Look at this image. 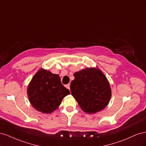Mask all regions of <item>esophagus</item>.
Returning <instances> with one entry per match:
<instances>
[{
	"instance_id": "esophagus-1",
	"label": "esophagus",
	"mask_w": 146,
	"mask_h": 146,
	"mask_svg": "<svg viewBox=\"0 0 146 146\" xmlns=\"http://www.w3.org/2000/svg\"><path fill=\"white\" fill-rule=\"evenodd\" d=\"M70 84H67V85H66V87L68 89V90H70Z\"/></svg>"
}]
</instances>
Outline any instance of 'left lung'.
I'll return each mask as SVG.
<instances>
[{
  "label": "left lung",
  "instance_id": "1",
  "mask_svg": "<svg viewBox=\"0 0 146 146\" xmlns=\"http://www.w3.org/2000/svg\"><path fill=\"white\" fill-rule=\"evenodd\" d=\"M73 75L70 90L81 109L89 114L104 109L110 100L111 92L110 84L101 70L87 68Z\"/></svg>",
  "mask_w": 146,
  "mask_h": 146
}]
</instances>
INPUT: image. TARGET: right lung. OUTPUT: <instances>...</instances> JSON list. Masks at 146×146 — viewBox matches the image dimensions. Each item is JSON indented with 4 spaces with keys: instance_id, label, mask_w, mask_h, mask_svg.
Masks as SVG:
<instances>
[{
    "instance_id": "1",
    "label": "right lung",
    "mask_w": 146,
    "mask_h": 146,
    "mask_svg": "<svg viewBox=\"0 0 146 146\" xmlns=\"http://www.w3.org/2000/svg\"><path fill=\"white\" fill-rule=\"evenodd\" d=\"M27 94L31 104L36 110L51 113L58 109L70 91L61 84L58 74L40 68L30 82Z\"/></svg>"
}]
</instances>
